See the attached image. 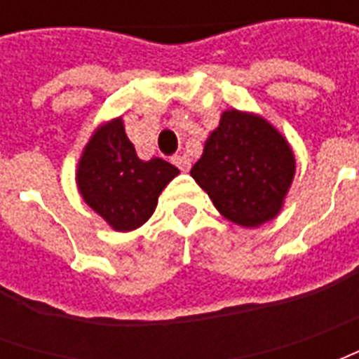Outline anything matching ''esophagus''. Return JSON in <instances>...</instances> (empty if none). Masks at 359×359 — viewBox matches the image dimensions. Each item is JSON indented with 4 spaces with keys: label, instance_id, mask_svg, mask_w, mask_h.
<instances>
[{
    "label": "esophagus",
    "instance_id": "34e87169",
    "mask_svg": "<svg viewBox=\"0 0 359 359\" xmlns=\"http://www.w3.org/2000/svg\"><path fill=\"white\" fill-rule=\"evenodd\" d=\"M172 163L177 165V167H179L182 172L190 171V167H192V161H190V157L184 156V154H180V156L172 157Z\"/></svg>",
    "mask_w": 359,
    "mask_h": 359
}]
</instances>
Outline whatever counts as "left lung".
Here are the masks:
<instances>
[{
	"mask_svg": "<svg viewBox=\"0 0 359 359\" xmlns=\"http://www.w3.org/2000/svg\"><path fill=\"white\" fill-rule=\"evenodd\" d=\"M294 172L292 148L267 118L226 109L190 175L223 217L254 229L280 213Z\"/></svg>",
	"mask_w": 359,
	"mask_h": 359,
	"instance_id": "1",
	"label": "left lung"
}]
</instances>
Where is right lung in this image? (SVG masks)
I'll return each mask as SVG.
<instances>
[{
	"instance_id": "obj_1",
	"label": "right lung",
	"mask_w": 359,
	"mask_h": 359,
	"mask_svg": "<svg viewBox=\"0 0 359 359\" xmlns=\"http://www.w3.org/2000/svg\"><path fill=\"white\" fill-rule=\"evenodd\" d=\"M179 172L161 157L144 161L136 156L123 117H117L90 136L76 167V187L113 231L128 233L154 215L159 194Z\"/></svg>"
}]
</instances>
